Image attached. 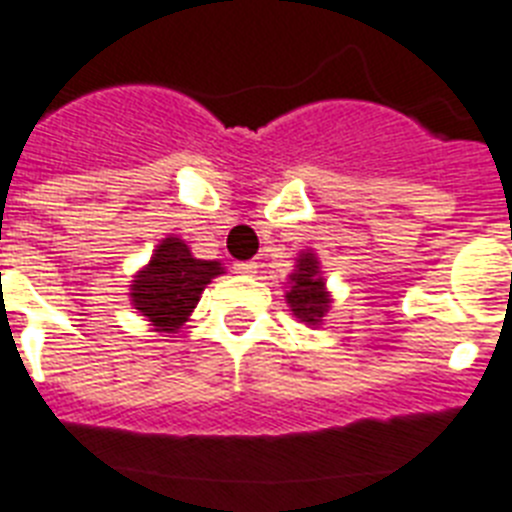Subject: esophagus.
<instances>
[{
	"instance_id": "1",
	"label": "esophagus",
	"mask_w": 512,
	"mask_h": 512,
	"mask_svg": "<svg viewBox=\"0 0 512 512\" xmlns=\"http://www.w3.org/2000/svg\"><path fill=\"white\" fill-rule=\"evenodd\" d=\"M257 268H260V265H257L255 260H247V263H236V273H242V276H255Z\"/></svg>"
}]
</instances>
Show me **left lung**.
I'll return each instance as SVG.
<instances>
[{"mask_svg":"<svg viewBox=\"0 0 512 512\" xmlns=\"http://www.w3.org/2000/svg\"><path fill=\"white\" fill-rule=\"evenodd\" d=\"M289 289H286V305L292 307V315L305 326H321L326 313L331 310V292L326 289L321 260L313 249H302L297 265L289 273Z\"/></svg>","mask_w":512,"mask_h":512,"instance_id":"1","label":"left lung"}]
</instances>
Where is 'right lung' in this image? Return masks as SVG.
<instances>
[{"instance_id": "add662e5", "label": "right lung", "mask_w": 512, "mask_h": 512, "mask_svg": "<svg viewBox=\"0 0 512 512\" xmlns=\"http://www.w3.org/2000/svg\"><path fill=\"white\" fill-rule=\"evenodd\" d=\"M226 273L218 260H199L178 236H165L149 263L131 281V305L157 334H178L189 321L205 286Z\"/></svg>"}]
</instances>
